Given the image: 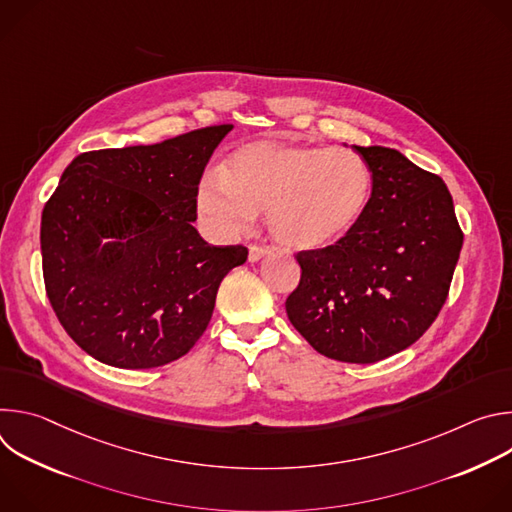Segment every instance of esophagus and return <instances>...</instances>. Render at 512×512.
<instances>
[{"instance_id":"1","label":"esophagus","mask_w":512,"mask_h":512,"mask_svg":"<svg viewBox=\"0 0 512 512\" xmlns=\"http://www.w3.org/2000/svg\"><path fill=\"white\" fill-rule=\"evenodd\" d=\"M269 253H271V249L265 247V245H251L249 247V261H259Z\"/></svg>"}]
</instances>
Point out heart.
<instances>
[{
	"label": "heart",
	"instance_id": "obj_1",
	"mask_svg": "<svg viewBox=\"0 0 512 512\" xmlns=\"http://www.w3.org/2000/svg\"><path fill=\"white\" fill-rule=\"evenodd\" d=\"M371 196V168L350 150L253 141L227 158L223 174H204L196 208L218 239L239 237L265 210L277 243L318 251L336 245L360 223Z\"/></svg>",
	"mask_w": 512,
	"mask_h": 512
}]
</instances>
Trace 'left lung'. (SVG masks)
Returning <instances> with one entry per match:
<instances>
[{
  "label": "left lung",
  "instance_id": "left-lung-1",
  "mask_svg": "<svg viewBox=\"0 0 512 512\" xmlns=\"http://www.w3.org/2000/svg\"><path fill=\"white\" fill-rule=\"evenodd\" d=\"M352 150L373 174L360 223L336 245L300 251V285L285 312L320 354L369 364L393 356L446 304L464 233L444 180L401 152Z\"/></svg>",
  "mask_w": 512,
  "mask_h": 512
}]
</instances>
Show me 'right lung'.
Returning a JSON list of instances; mask_svg holds the SVG:
<instances>
[{"label":"right lung","mask_w":512,"mask_h":512,"mask_svg":"<svg viewBox=\"0 0 512 512\" xmlns=\"http://www.w3.org/2000/svg\"><path fill=\"white\" fill-rule=\"evenodd\" d=\"M233 125L77 156L42 210L46 294L66 334L117 369L184 356L247 247L192 227L202 172Z\"/></svg>","instance_id":"obj_1"}]
</instances>
